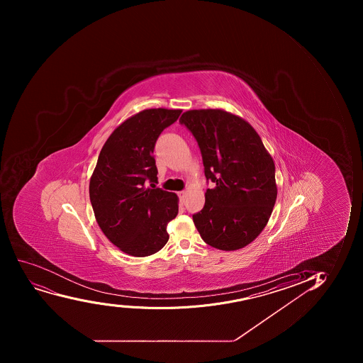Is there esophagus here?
<instances>
[{
  "instance_id": "esophagus-1",
  "label": "esophagus",
  "mask_w": 363,
  "mask_h": 363,
  "mask_svg": "<svg viewBox=\"0 0 363 363\" xmlns=\"http://www.w3.org/2000/svg\"><path fill=\"white\" fill-rule=\"evenodd\" d=\"M179 200H181V201H182V202H184V200H186V196H187V191H179Z\"/></svg>"
}]
</instances>
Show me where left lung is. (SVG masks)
Segmentation results:
<instances>
[{
  "label": "left lung",
  "mask_w": 363,
  "mask_h": 363,
  "mask_svg": "<svg viewBox=\"0 0 363 363\" xmlns=\"http://www.w3.org/2000/svg\"><path fill=\"white\" fill-rule=\"evenodd\" d=\"M179 123L198 140L206 179L205 207L193 216L206 244L235 251L251 244L269 223L277 200L276 169L250 123L221 108L189 110Z\"/></svg>",
  "instance_id": "left-lung-1"
}]
</instances>
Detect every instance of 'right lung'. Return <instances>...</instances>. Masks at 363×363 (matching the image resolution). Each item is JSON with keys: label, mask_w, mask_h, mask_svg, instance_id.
Here are the masks:
<instances>
[{"label": "right lung", "mask_w": 363, "mask_h": 363, "mask_svg": "<svg viewBox=\"0 0 363 363\" xmlns=\"http://www.w3.org/2000/svg\"><path fill=\"white\" fill-rule=\"evenodd\" d=\"M181 112H138L119 124L101 147L90 179L91 205L105 237L126 255L147 257L168 241L167 225L179 213V198L145 187V181H157L155 143Z\"/></svg>", "instance_id": "right-lung-1"}]
</instances>
